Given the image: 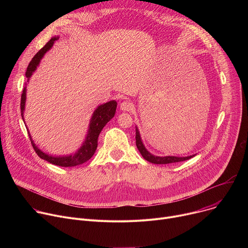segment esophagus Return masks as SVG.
<instances>
[{"label": "esophagus", "mask_w": 248, "mask_h": 248, "mask_svg": "<svg viewBox=\"0 0 248 248\" xmlns=\"http://www.w3.org/2000/svg\"><path fill=\"white\" fill-rule=\"evenodd\" d=\"M133 108V104L130 101H124L121 104V110L124 112H129Z\"/></svg>", "instance_id": "obj_1"}]
</instances>
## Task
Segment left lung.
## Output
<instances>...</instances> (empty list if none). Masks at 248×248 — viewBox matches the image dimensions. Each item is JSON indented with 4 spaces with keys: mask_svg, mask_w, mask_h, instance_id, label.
Returning a JSON list of instances; mask_svg holds the SVG:
<instances>
[{
    "mask_svg": "<svg viewBox=\"0 0 248 248\" xmlns=\"http://www.w3.org/2000/svg\"><path fill=\"white\" fill-rule=\"evenodd\" d=\"M135 139H136V146L137 149L139 150L140 154L142 155V157L153 164H170V163H178V162H183L186 160H189L190 158H192L195 155H191V156H187V157H175V156H166V157H160V156H155L153 154H151L143 145L142 140H141L140 137V133L138 131V128L135 127Z\"/></svg>",
    "mask_w": 248,
    "mask_h": 248,
    "instance_id": "left-lung-1",
    "label": "left lung"
}]
</instances>
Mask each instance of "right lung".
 <instances>
[{"label": "right lung", "instance_id": "1", "mask_svg": "<svg viewBox=\"0 0 248 248\" xmlns=\"http://www.w3.org/2000/svg\"><path fill=\"white\" fill-rule=\"evenodd\" d=\"M58 38L59 37H56V36L53 37L41 50H39V52L36 55L32 58L31 62H29V64L27 66L26 73H25L27 81L31 78L32 74L35 72V70H36L37 66L40 63L41 59L53 47L55 41H57ZM25 100H26V87H24V89L22 90L21 99H20V111H21L20 113H21L23 122H24L23 112H24V108H25ZM117 105H118V103L115 100H113V101H109L107 103L98 106L97 109L94 111V113L92 115V118H91V121L89 124L88 132H87L84 142L82 143L81 147L75 154H70V155H66V156H52L50 154L44 153L36 146V144L34 143V141L32 140L31 135L27 129L31 144H32L35 152L37 153V155L41 159L46 160L47 162H49L53 165H56V166H60V167H75V166H78V165H81V164L87 162L94 155V153L97 149L98 137H99V134L102 131L103 127L107 124V123L109 121H111V119L114 118V116L116 114Z\"/></svg>", "mask_w": 248, "mask_h": 248}]
</instances>
